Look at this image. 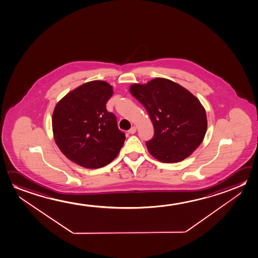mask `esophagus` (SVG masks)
I'll use <instances>...</instances> for the list:
<instances>
[{
    "mask_svg": "<svg viewBox=\"0 0 258 258\" xmlns=\"http://www.w3.org/2000/svg\"><path fill=\"white\" fill-rule=\"evenodd\" d=\"M128 133H129V134H131V135H134V134H135V133H136V127H132L131 129L128 131Z\"/></svg>",
    "mask_w": 258,
    "mask_h": 258,
    "instance_id": "34e87169",
    "label": "esophagus"
}]
</instances>
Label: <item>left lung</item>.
<instances>
[{"label":"left lung","mask_w":258,"mask_h":258,"mask_svg":"<svg viewBox=\"0 0 258 258\" xmlns=\"http://www.w3.org/2000/svg\"><path fill=\"white\" fill-rule=\"evenodd\" d=\"M130 92L147 110L154 135L146 142L148 151L164 163L184 160L197 150L207 131V117L198 98L176 82L153 79L135 83Z\"/></svg>","instance_id":"1"}]
</instances>
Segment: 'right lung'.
I'll list each match as a JSON object with an SVG mask.
<instances>
[{"label": "right lung", "instance_id": "right-lung-1", "mask_svg": "<svg viewBox=\"0 0 258 258\" xmlns=\"http://www.w3.org/2000/svg\"><path fill=\"white\" fill-rule=\"evenodd\" d=\"M112 95L113 88L107 82H86L54 107V141L66 158L83 168L106 166L123 147L125 135L119 130L115 115L106 110Z\"/></svg>", "mask_w": 258, "mask_h": 258}]
</instances>
